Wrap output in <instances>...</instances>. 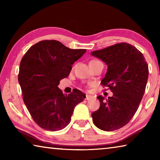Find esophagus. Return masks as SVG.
Instances as JSON below:
<instances>
[{"mask_svg":"<svg viewBox=\"0 0 160 160\" xmlns=\"http://www.w3.org/2000/svg\"><path fill=\"white\" fill-rule=\"evenodd\" d=\"M92 98H93L92 96L89 95V94H86V97H85L86 100H90V99H92Z\"/></svg>","mask_w":160,"mask_h":160,"instance_id":"34e87169","label":"esophagus"}]
</instances>
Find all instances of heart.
I'll return each instance as SVG.
<instances>
[{"label":"heart","mask_w":160,"mask_h":160,"mask_svg":"<svg viewBox=\"0 0 160 160\" xmlns=\"http://www.w3.org/2000/svg\"><path fill=\"white\" fill-rule=\"evenodd\" d=\"M96 61V60H93V61Z\"/></svg>","instance_id":"b5f03b06"}]
</instances>
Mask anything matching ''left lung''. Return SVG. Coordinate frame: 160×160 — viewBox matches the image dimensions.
<instances>
[{
	"instance_id": "1",
	"label": "left lung",
	"mask_w": 160,
	"mask_h": 160,
	"mask_svg": "<svg viewBox=\"0 0 160 160\" xmlns=\"http://www.w3.org/2000/svg\"><path fill=\"white\" fill-rule=\"evenodd\" d=\"M91 55L106 63L107 71L101 83L113 92L106 100L97 97L100 107L92 113V121L102 131H115L126 125L138 109L148 79V63L142 53L127 43L92 51Z\"/></svg>"
}]
</instances>
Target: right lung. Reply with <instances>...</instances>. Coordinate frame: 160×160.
I'll list each match as a JSON object with an SVG mask.
<instances>
[{
  "label": "right lung",
  "mask_w": 160,
  "mask_h": 160,
  "mask_svg": "<svg viewBox=\"0 0 160 160\" xmlns=\"http://www.w3.org/2000/svg\"><path fill=\"white\" fill-rule=\"evenodd\" d=\"M85 52L86 49H71L56 40H44L29 48L22 58L18 81L23 101L41 128L51 131L66 128L75 106L85 98L77 89L65 94L58 87Z\"/></svg>",
  "instance_id": "right-lung-1"
}]
</instances>
